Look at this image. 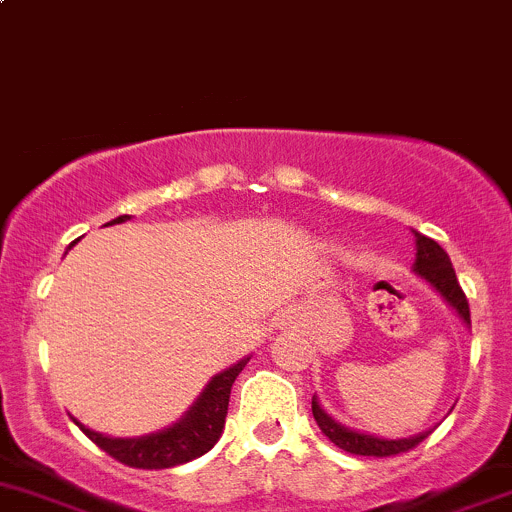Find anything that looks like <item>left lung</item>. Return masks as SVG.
Instances as JSON below:
<instances>
[{"mask_svg": "<svg viewBox=\"0 0 512 512\" xmlns=\"http://www.w3.org/2000/svg\"><path fill=\"white\" fill-rule=\"evenodd\" d=\"M414 232V245H416V260L411 265V272L418 277V280L426 282L433 292H438V297L448 304V307L456 312V317L471 329V309H468V299L463 294L461 285H458L456 270L451 265V257L446 255L441 245L431 237L421 235V232ZM312 414L314 421H317L319 431L329 438L337 448L342 451L354 453V456H376V458H386V456H396V453H404L409 448L418 446L423 438L431 433L428 431L416 433V436L409 438H384V436H374V433L366 431H356V428L344 426L339 423L337 418L329 414L322 404H319V396H312Z\"/></svg>", "mask_w": 512, "mask_h": 512, "instance_id": "obj_1", "label": "left lung"}]
</instances>
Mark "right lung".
<instances>
[{
  "label": "right lung",
  "instance_id": "obj_1",
  "mask_svg": "<svg viewBox=\"0 0 512 512\" xmlns=\"http://www.w3.org/2000/svg\"><path fill=\"white\" fill-rule=\"evenodd\" d=\"M126 220H131V215H118V218H113L111 223L106 225H118L126 223ZM250 356L252 354L242 356L240 361H235V364L227 366L220 374H215L213 379L205 384V389L200 391L198 399L193 401V406H190L178 421L160 428V431L146 433V436H106V433H98L94 428L84 426L79 418H71H74L76 426H79L101 451H106L108 456L126 463V466L146 468V471H160V468L180 466V463H188L193 461V458H200L203 453H208L210 448L218 443V438L223 436L227 404H230V389L232 384H235L237 374H240V371L245 369L247 361H250Z\"/></svg>",
  "mask_w": 512,
  "mask_h": 512
}]
</instances>
